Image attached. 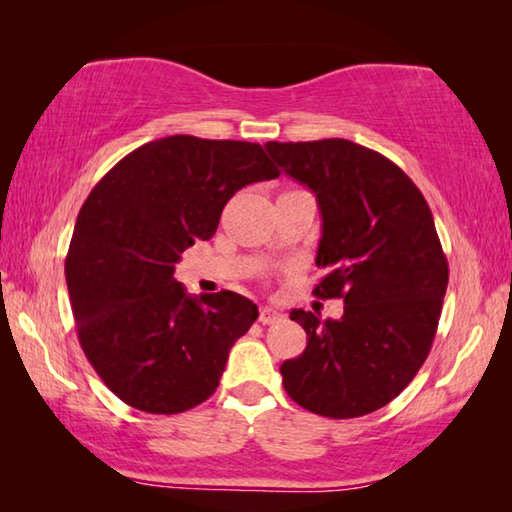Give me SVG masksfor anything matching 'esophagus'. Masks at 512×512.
Returning <instances> with one entry per match:
<instances>
[{"label":"esophagus","mask_w":512,"mask_h":512,"mask_svg":"<svg viewBox=\"0 0 512 512\" xmlns=\"http://www.w3.org/2000/svg\"><path fill=\"white\" fill-rule=\"evenodd\" d=\"M282 318H284L282 311H277V309H273V307H262V309H259V323H262V325L280 323Z\"/></svg>","instance_id":"obj_1"}]
</instances>
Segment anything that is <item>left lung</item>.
Wrapping results in <instances>:
<instances>
[{
    "label": "left lung",
    "instance_id": "8db88e82",
    "mask_svg": "<svg viewBox=\"0 0 512 512\" xmlns=\"http://www.w3.org/2000/svg\"><path fill=\"white\" fill-rule=\"evenodd\" d=\"M277 167L316 194L323 235L318 298L339 320L293 309L307 348L280 366L284 391L325 418H359L395 400L427 359L447 291V259L427 201L406 173L350 140L266 142Z\"/></svg>",
    "mask_w": 512,
    "mask_h": 512
}]
</instances>
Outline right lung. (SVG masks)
<instances>
[{"mask_svg":"<svg viewBox=\"0 0 512 512\" xmlns=\"http://www.w3.org/2000/svg\"><path fill=\"white\" fill-rule=\"evenodd\" d=\"M277 176L259 144L171 135L128 153L92 189L65 277L85 357L121 402L171 415L216 391L257 305L232 291L189 296L173 271L241 187Z\"/></svg>","mask_w":512,"mask_h":512,"instance_id":"obj_1","label":"right lung"}]
</instances>
